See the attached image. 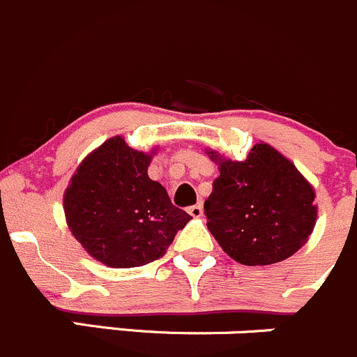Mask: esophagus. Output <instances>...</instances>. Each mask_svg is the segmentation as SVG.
I'll use <instances>...</instances> for the list:
<instances>
[{
	"instance_id": "1",
	"label": "esophagus",
	"mask_w": 357,
	"mask_h": 357,
	"mask_svg": "<svg viewBox=\"0 0 357 357\" xmlns=\"http://www.w3.org/2000/svg\"><path fill=\"white\" fill-rule=\"evenodd\" d=\"M189 215H192L194 218H199L203 217V206L201 204H194V206H189Z\"/></svg>"
}]
</instances>
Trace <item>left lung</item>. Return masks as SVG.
Masks as SVG:
<instances>
[{
  "label": "left lung",
  "mask_w": 357,
  "mask_h": 357,
  "mask_svg": "<svg viewBox=\"0 0 357 357\" xmlns=\"http://www.w3.org/2000/svg\"><path fill=\"white\" fill-rule=\"evenodd\" d=\"M206 154L220 172L204 201L208 231L220 248L243 266H271L297 253L316 225L312 183L266 142L243 161Z\"/></svg>",
  "instance_id": "left-lung-1"
}]
</instances>
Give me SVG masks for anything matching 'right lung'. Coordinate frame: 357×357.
<instances>
[{"mask_svg":"<svg viewBox=\"0 0 357 357\" xmlns=\"http://www.w3.org/2000/svg\"><path fill=\"white\" fill-rule=\"evenodd\" d=\"M156 151L132 149L123 137H111L69 180L63 192L69 231L104 266L130 269L158 260L192 218L147 175Z\"/></svg>","mask_w":357,"mask_h":357,"instance_id":"add662e5","label":"right lung"}]
</instances>
